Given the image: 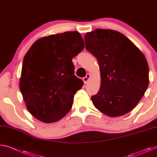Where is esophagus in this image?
Masks as SVG:
<instances>
[{
    "label": "esophagus",
    "instance_id": "obj_1",
    "mask_svg": "<svg viewBox=\"0 0 157 157\" xmlns=\"http://www.w3.org/2000/svg\"><path fill=\"white\" fill-rule=\"evenodd\" d=\"M90 76H91V75H90V74L88 73V74H86V75L85 76L84 78H83V79H82V80H83V82H84L85 84L87 83V82L89 81V79L90 78Z\"/></svg>",
    "mask_w": 157,
    "mask_h": 157
}]
</instances>
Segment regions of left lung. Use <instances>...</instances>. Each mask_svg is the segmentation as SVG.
I'll return each instance as SVG.
<instances>
[{"label": "left lung", "mask_w": 157, "mask_h": 157, "mask_svg": "<svg viewBox=\"0 0 157 157\" xmlns=\"http://www.w3.org/2000/svg\"><path fill=\"white\" fill-rule=\"evenodd\" d=\"M86 49L99 63L101 84L91 100L108 116L132 111L149 84V66L144 55L125 36L113 30L96 29L84 35Z\"/></svg>", "instance_id": "left-lung-1"}]
</instances>
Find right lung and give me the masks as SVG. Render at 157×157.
<instances>
[{"label":"right lung","instance_id":"1","mask_svg":"<svg viewBox=\"0 0 157 157\" xmlns=\"http://www.w3.org/2000/svg\"><path fill=\"white\" fill-rule=\"evenodd\" d=\"M84 48L78 32L36 41L23 59L19 83L26 107L37 120L57 122L71 110L83 82L74 75L72 59Z\"/></svg>","mask_w":157,"mask_h":157}]
</instances>
